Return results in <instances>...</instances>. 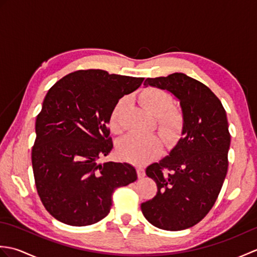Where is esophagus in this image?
Here are the masks:
<instances>
[{
    "label": "esophagus",
    "instance_id": "1",
    "mask_svg": "<svg viewBox=\"0 0 257 257\" xmlns=\"http://www.w3.org/2000/svg\"><path fill=\"white\" fill-rule=\"evenodd\" d=\"M137 174H138V178L141 179L146 176V172L144 170V168H137Z\"/></svg>",
    "mask_w": 257,
    "mask_h": 257
}]
</instances>
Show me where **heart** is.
Segmentation results:
<instances>
[{"label":"heart","instance_id":"heart-1","mask_svg":"<svg viewBox=\"0 0 257 257\" xmlns=\"http://www.w3.org/2000/svg\"><path fill=\"white\" fill-rule=\"evenodd\" d=\"M143 106L157 117V127L168 145L177 144L184 129V116L179 108L172 107L173 97L167 90L157 87H147L139 92ZM125 98L119 99L109 114L108 124L113 134L121 132V114L125 106ZM162 140L156 135L141 137L129 135L119 141L117 155L121 160L134 165H145L161 154Z\"/></svg>","mask_w":257,"mask_h":257}]
</instances>
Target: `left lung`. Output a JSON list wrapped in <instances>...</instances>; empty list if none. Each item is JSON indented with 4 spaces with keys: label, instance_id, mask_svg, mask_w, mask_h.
I'll use <instances>...</instances> for the list:
<instances>
[{
    "label": "left lung",
    "instance_id": "8db88e82",
    "mask_svg": "<svg viewBox=\"0 0 257 257\" xmlns=\"http://www.w3.org/2000/svg\"><path fill=\"white\" fill-rule=\"evenodd\" d=\"M146 86L172 92L184 116V137L146 174L157 183L141 211L156 227L181 231L203 219L219 196L227 172L231 135L226 111L209 87L182 73L147 78Z\"/></svg>",
    "mask_w": 257,
    "mask_h": 257
}]
</instances>
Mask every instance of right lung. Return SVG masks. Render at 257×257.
Wrapping results in <instances>:
<instances>
[{
  "label": "right lung",
  "mask_w": 257,
  "mask_h": 257,
  "mask_svg": "<svg viewBox=\"0 0 257 257\" xmlns=\"http://www.w3.org/2000/svg\"><path fill=\"white\" fill-rule=\"evenodd\" d=\"M144 79L80 69L48 90L35 122L32 166L42 203L56 220L94 224L108 215L113 191L137 180L129 163L97 160L113 147L107 123L114 103Z\"/></svg>",
  "instance_id": "1"
}]
</instances>
